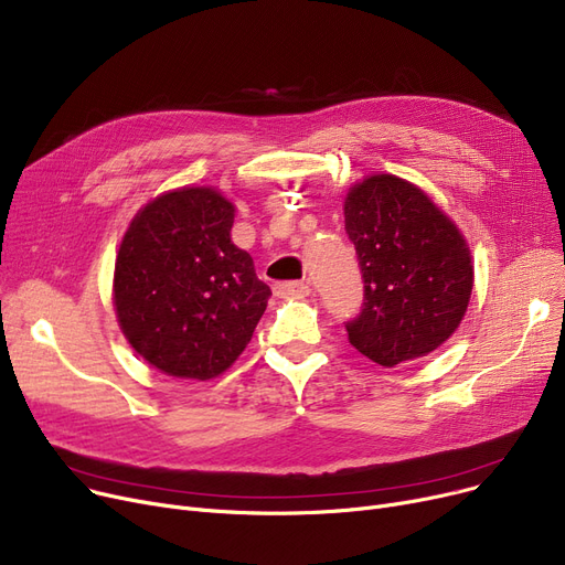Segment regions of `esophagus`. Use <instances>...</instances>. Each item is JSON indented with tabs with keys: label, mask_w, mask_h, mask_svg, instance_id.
I'll return each mask as SVG.
<instances>
[{
	"label": "esophagus",
	"mask_w": 565,
	"mask_h": 565,
	"mask_svg": "<svg viewBox=\"0 0 565 565\" xmlns=\"http://www.w3.org/2000/svg\"><path fill=\"white\" fill-rule=\"evenodd\" d=\"M276 297L280 299H303L310 294V285L308 282H299V280H289V282H276L274 287Z\"/></svg>",
	"instance_id": "1"
}]
</instances>
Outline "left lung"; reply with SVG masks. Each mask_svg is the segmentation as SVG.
Returning a JSON list of instances; mask_svg holds the SVG:
<instances>
[{"label":"left lung","mask_w":565,"mask_h":565,"mask_svg":"<svg viewBox=\"0 0 565 565\" xmlns=\"http://www.w3.org/2000/svg\"><path fill=\"white\" fill-rule=\"evenodd\" d=\"M344 230L363 274L361 312L344 324L349 342L386 367L435 352L471 299L473 266L460 230L420 188L393 174L349 191Z\"/></svg>","instance_id":"1"}]
</instances>
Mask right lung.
Returning a JSON list of instances; mask_svg holds the SVG:
<instances>
[{
	"label": "right lung",
	"instance_id": "1",
	"mask_svg": "<svg viewBox=\"0 0 565 565\" xmlns=\"http://www.w3.org/2000/svg\"><path fill=\"white\" fill-rule=\"evenodd\" d=\"M234 204L179 188L132 218L115 264L119 327L136 352L179 380L225 372L253 338L271 289L232 244Z\"/></svg>",
	"mask_w": 565,
	"mask_h": 565
}]
</instances>
